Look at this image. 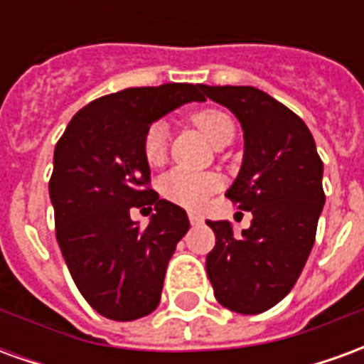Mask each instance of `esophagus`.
<instances>
[{
    "instance_id": "1",
    "label": "esophagus",
    "mask_w": 364,
    "mask_h": 364,
    "mask_svg": "<svg viewBox=\"0 0 364 364\" xmlns=\"http://www.w3.org/2000/svg\"><path fill=\"white\" fill-rule=\"evenodd\" d=\"M189 222L193 226H198V224H203V216H200V214L189 213Z\"/></svg>"
}]
</instances>
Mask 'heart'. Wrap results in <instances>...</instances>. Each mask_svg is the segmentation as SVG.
<instances>
[{"label":"heart","mask_w":364,"mask_h":364,"mask_svg":"<svg viewBox=\"0 0 364 364\" xmlns=\"http://www.w3.org/2000/svg\"><path fill=\"white\" fill-rule=\"evenodd\" d=\"M189 120L203 132L213 146L234 136V122L228 114L214 107L197 109L189 114ZM144 159L151 167L161 166L167 156V130L161 122H154L142 138ZM222 187V179L214 173H197L189 169H171L159 179V193L169 203L179 205L183 208L197 210L205 206L208 197Z\"/></svg>","instance_id":"1"}]
</instances>
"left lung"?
I'll use <instances>...</instances> for the list:
<instances>
[{
    "label": "left lung",
    "instance_id": "obj_1",
    "mask_svg": "<svg viewBox=\"0 0 364 364\" xmlns=\"http://www.w3.org/2000/svg\"><path fill=\"white\" fill-rule=\"evenodd\" d=\"M244 128V161L226 197L252 210L240 236L226 220L206 222L216 245L206 255L214 296L240 314H261L289 294L312 252L326 203L321 164L304 120L250 85H205Z\"/></svg>",
    "mask_w": 364,
    "mask_h": 364
}]
</instances>
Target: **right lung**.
I'll use <instances>...</instances> for the list:
<instances>
[{"label":"right lung","mask_w":364,"mask_h":364,"mask_svg":"<svg viewBox=\"0 0 364 364\" xmlns=\"http://www.w3.org/2000/svg\"><path fill=\"white\" fill-rule=\"evenodd\" d=\"M203 87L164 83L99 97L75 112L56 144L48 183L56 240L82 296L109 320H138L158 308L189 218L150 189L142 138L159 117L205 101ZM151 205L146 229L129 218L132 208Z\"/></svg>","instance_id":"add662e5"}]
</instances>
